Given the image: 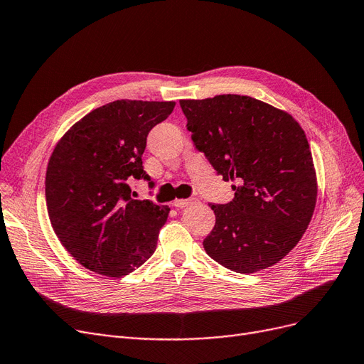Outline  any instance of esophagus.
I'll return each mask as SVG.
<instances>
[{"label":"esophagus","instance_id":"obj_1","mask_svg":"<svg viewBox=\"0 0 364 364\" xmlns=\"http://www.w3.org/2000/svg\"><path fill=\"white\" fill-rule=\"evenodd\" d=\"M199 200L195 198H188V199H177L173 200L172 205L176 208H186V207H191V205H196Z\"/></svg>","mask_w":364,"mask_h":364}]
</instances>
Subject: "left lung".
Wrapping results in <instances>:
<instances>
[{
  "instance_id": "obj_1",
  "label": "left lung",
  "mask_w": 364,
  "mask_h": 364,
  "mask_svg": "<svg viewBox=\"0 0 364 364\" xmlns=\"http://www.w3.org/2000/svg\"><path fill=\"white\" fill-rule=\"evenodd\" d=\"M193 146L232 186L235 198L210 203L215 226L207 255L240 274L278 263L305 233L317 177L304 129L286 112L241 95L181 100Z\"/></svg>"
}]
</instances>
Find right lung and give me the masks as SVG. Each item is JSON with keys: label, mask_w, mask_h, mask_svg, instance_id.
<instances>
[{"label": "right lung", "mask_w": 364, "mask_h": 364, "mask_svg": "<svg viewBox=\"0 0 364 364\" xmlns=\"http://www.w3.org/2000/svg\"><path fill=\"white\" fill-rule=\"evenodd\" d=\"M176 102L120 100L93 109L62 136L46 172V202L60 244L89 271L124 277L154 252L169 208L138 200L147 135Z\"/></svg>", "instance_id": "right-lung-1"}]
</instances>
